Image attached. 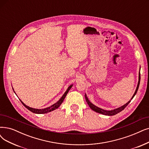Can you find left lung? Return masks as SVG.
I'll return each mask as SVG.
<instances>
[{"label":"left lung","mask_w":149,"mask_h":149,"mask_svg":"<svg viewBox=\"0 0 149 149\" xmlns=\"http://www.w3.org/2000/svg\"><path fill=\"white\" fill-rule=\"evenodd\" d=\"M140 80H141V74H140V70H139V81H138V85H137V87H136V91L134 93V95H133L132 98L130 99V100L129 101V102L128 103H127L126 104H125L124 105L119 107V108H118L117 109H114L113 110H111V111H106V110H104L103 109H101L100 108H98V107L96 106L95 105H94L93 104H92L90 101L88 100L87 97V95L85 94V98H86V102L88 104V105L89 106V107L94 111H95L96 112H98V113H100V114H102L103 115H106V116H114L117 114H118V112H121L122 111H123L125 108H126L127 106L130 103L131 101H132V100L133 98V97L135 96V95L136 94L137 92H138V88H139V84H140Z\"/></svg>","instance_id":"obj_1"}]
</instances>
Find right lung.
Masks as SVG:
<instances>
[{
	"label": "right lung",
	"mask_w": 149,
	"mask_h": 149,
	"mask_svg": "<svg viewBox=\"0 0 149 149\" xmlns=\"http://www.w3.org/2000/svg\"><path fill=\"white\" fill-rule=\"evenodd\" d=\"M72 86H73V84H71V86H70L68 87V88H67V90L66 91V92H65L64 93V94L62 95V97L61 98V99L59 100L57 103H54V104H52V106L48 107V108H46L40 109H39L32 108H31V107L27 106V105H26L24 103L22 102V101H21V100H20V101L21 102V103H22V104H23L24 106L27 109H29L30 111L32 112L33 113H35V114H45V113L49 112H51V111H54V110L57 109V108H58V107L61 106V104L62 103V102H63V100H64L65 97L67 96V95L68 91L70 90V88H71V87H72ZM13 91H14V90H13ZM14 92H15V91H14Z\"/></svg>",
	"instance_id": "1"
}]
</instances>
